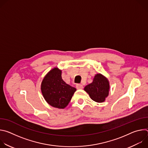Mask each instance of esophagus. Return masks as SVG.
I'll return each instance as SVG.
<instances>
[{
  "mask_svg": "<svg viewBox=\"0 0 148 148\" xmlns=\"http://www.w3.org/2000/svg\"><path fill=\"white\" fill-rule=\"evenodd\" d=\"M76 87H77V89H78V90H81V89L83 88V86H82V85H81V84H77V85L76 86Z\"/></svg>",
  "mask_w": 148,
  "mask_h": 148,
  "instance_id": "34e87169",
  "label": "esophagus"
}]
</instances>
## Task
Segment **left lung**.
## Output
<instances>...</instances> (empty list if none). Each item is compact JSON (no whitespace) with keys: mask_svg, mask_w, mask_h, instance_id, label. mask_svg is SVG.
<instances>
[{"mask_svg":"<svg viewBox=\"0 0 148 148\" xmlns=\"http://www.w3.org/2000/svg\"><path fill=\"white\" fill-rule=\"evenodd\" d=\"M110 90L109 80L100 73L95 74L92 82L84 87V91L88 94L91 99L100 103L105 101Z\"/></svg>","mask_w":148,"mask_h":148,"instance_id":"obj_1","label":"left lung"}]
</instances>
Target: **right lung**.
<instances>
[{
  "mask_svg": "<svg viewBox=\"0 0 148 148\" xmlns=\"http://www.w3.org/2000/svg\"><path fill=\"white\" fill-rule=\"evenodd\" d=\"M61 73L58 67L52 69L41 84V91L46 101L50 106L58 109L67 106L77 90L63 81Z\"/></svg>",
  "mask_w": 148,
  "mask_h": 148,
  "instance_id": "add662e5",
  "label": "right lung"
}]
</instances>
